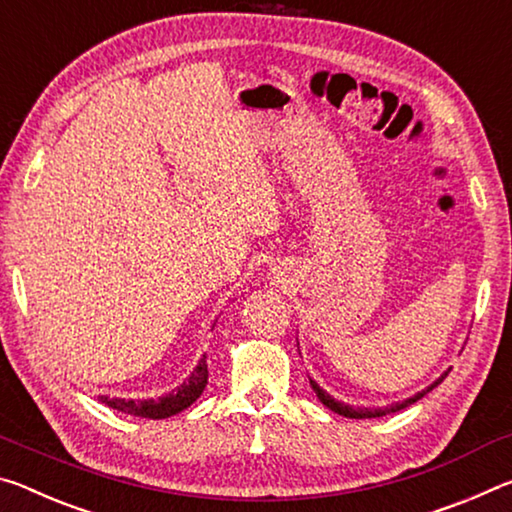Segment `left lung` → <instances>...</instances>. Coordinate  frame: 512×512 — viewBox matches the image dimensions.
<instances>
[{
    "label": "left lung",
    "instance_id": "8db88e82",
    "mask_svg": "<svg viewBox=\"0 0 512 512\" xmlns=\"http://www.w3.org/2000/svg\"><path fill=\"white\" fill-rule=\"evenodd\" d=\"M447 374H449V370L442 372V374L438 376V379H435L431 385H426L424 390L415 392L413 397H408V399H404V401H395V404L383 406V408H363V406L345 404V401H338L335 397H331L329 392H326L324 388H320V385H317V383L311 379V376H308V381H311V388H313V392L317 395V399H320L326 408H331L333 413H338V415H342V417H349V420H370V417H383V415L397 413V410H404V408H408L410 404H415V401H420V399L426 395V392H431V390L435 388V385H440L442 381H445Z\"/></svg>",
    "mask_w": 512,
    "mask_h": 512
}]
</instances>
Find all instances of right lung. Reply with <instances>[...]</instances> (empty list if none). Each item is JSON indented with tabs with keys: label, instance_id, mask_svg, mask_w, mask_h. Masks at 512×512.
Wrapping results in <instances>:
<instances>
[{
	"label": "right lung",
	"instance_id": "1",
	"mask_svg": "<svg viewBox=\"0 0 512 512\" xmlns=\"http://www.w3.org/2000/svg\"><path fill=\"white\" fill-rule=\"evenodd\" d=\"M208 383V363L206 356L199 358L195 370L177 388L165 392L163 397L158 399H124V397H111L102 395V404L111 406L113 410H120L124 415L133 417H147V420H165V417H172L186 410L190 404H195L201 392H204Z\"/></svg>",
	"mask_w": 512,
	"mask_h": 512
}]
</instances>
